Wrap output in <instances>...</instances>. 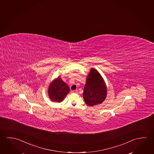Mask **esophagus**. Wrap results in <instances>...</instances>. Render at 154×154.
I'll use <instances>...</instances> for the list:
<instances>
[{"mask_svg":"<svg viewBox=\"0 0 154 154\" xmlns=\"http://www.w3.org/2000/svg\"><path fill=\"white\" fill-rule=\"evenodd\" d=\"M77 92H78V91H77V90H75V91L74 90V91H72V93H77Z\"/></svg>","mask_w":154,"mask_h":154,"instance_id":"esophagus-1","label":"esophagus"}]
</instances>
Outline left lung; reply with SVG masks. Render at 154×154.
Segmentation results:
<instances>
[{
  "mask_svg": "<svg viewBox=\"0 0 154 154\" xmlns=\"http://www.w3.org/2000/svg\"><path fill=\"white\" fill-rule=\"evenodd\" d=\"M107 95V87L100 73L91 68L86 78L83 97L87 105L93 106L103 102Z\"/></svg>",
  "mask_w": 154,
  "mask_h": 154,
  "instance_id": "obj_1",
  "label": "left lung"
}]
</instances>
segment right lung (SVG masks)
Segmentation results:
<instances>
[{
    "label": "right lung",
    "mask_w": 154,
    "mask_h": 154,
    "mask_svg": "<svg viewBox=\"0 0 154 154\" xmlns=\"http://www.w3.org/2000/svg\"><path fill=\"white\" fill-rule=\"evenodd\" d=\"M70 91L67 85L59 76L49 85L48 94L50 99L54 102H61Z\"/></svg>",
    "instance_id": "obj_1"
}]
</instances>
